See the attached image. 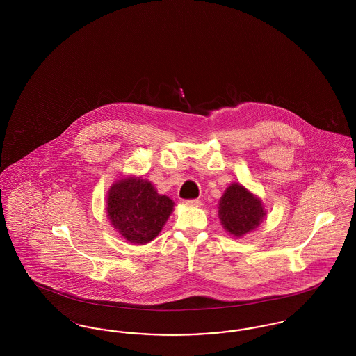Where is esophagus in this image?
Here are the masks:
<instances>
[{"label": "esophagus", "instance_id": "obj_1", "mask_svg": "<svg viewBox=\"0 0 356 356\" xmlns=\"http://www.w3.org/2000/svg\"><path fill=\"white\" fill-rule=\"evenodd\" d=\"M184 205H186V207H199L200 202L199 200H184Z\"/></svg>", "mask_w": 356, "mask_h": 356}]
</instances>
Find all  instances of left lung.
<instances>
[{"label":"left lung","instance_id":"left-lung-1","mask_svg":"<svg viewBox=\"0 0 356 356\" xmlns=\"http://www.w3.org/2000/svg\"><path fill=\"white\" fill-rule=\"evenodd\" d=\"M218 208L222 228L234 237L252 232L267 216L261 199L240 183L228 186Z\"/></svg>","mask_w":356,"mask_h":356}]
</instances>
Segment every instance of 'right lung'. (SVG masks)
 Returning a JSON list of instances; mask_svg holds the SVG:
<instances>
[{"instance_id": "obj_1", "label": "right lung", "mask_w": 356, "mask_h": 356, "mask_svg": "<svg viewBox=\"0 0 356 356\" xmlns=\"http://www.w3.org/2000/svg\"><path fill=\"white\" fill-rule=\"evenodd\" d=\"M175 203L141 176L116 180L106 195V218L127 241L144 245L161 232Z\"/></svg>"}]
</instances>
